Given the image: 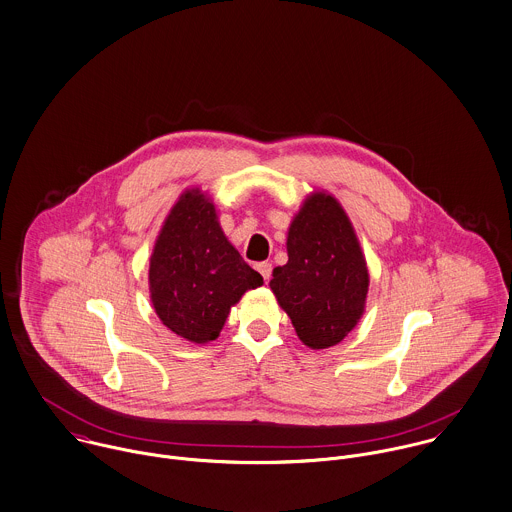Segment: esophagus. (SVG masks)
I'll use <instances>...</instances> for the list:
<instances>
[{
  "label": "esophagus",
  "mask_w": 512,
  "mask_h": 512,
  "mask_svg": "<svg viewBox=\"0 0 512 512\" xmlns=\"http://www.w3.org/2000/svg\"><path fill=\"white\" fill-rule=\"evenodd\" d=\"M256 268H258V272L262 274L264 280H270V276H272V264L270 262H260Z\"/></svg>",
  "instance_id": "1"
}]
</instances>
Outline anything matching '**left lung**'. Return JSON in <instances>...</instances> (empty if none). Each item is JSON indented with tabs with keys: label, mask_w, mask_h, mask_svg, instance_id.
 Returning a JSON list of instances; mask_svg holds the SVG:
<instances>
[{
	"label": "left lung",
	"mask_w": 512,
	"mask_h": 512,
	"mask_svg": "<svg viewBox=\"0 0 512 512\" xmlns=\"http://www.w3.org/2000/svg\"><path fill=\"white\" fill-rule=\"evenodd\" d=\"M288 262L270 288L312 350L344 340L364 314L368 268L356 232L332 194L312 192L288 228Z\"/></svg>",
	"instance_id": "8db88e82"
}]
</instances>
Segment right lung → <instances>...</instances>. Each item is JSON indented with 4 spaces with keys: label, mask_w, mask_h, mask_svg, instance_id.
Instances as JSON below:
<instances>
[{
    "label": "right lung",
    "mask_w": 512,
    "mask_h": 512,
    "mask_svg": "<svg viewBox=\"0 0 512 512\" xmlns=\"http://www.w3.org/2000/svg\"><path fill=\"white\" fill-rule=\"evenodd\" d=\"M150 298L164 326L194 344L220 336L230 308L264 284L224 236L200 188L172 206L150 256Z\"/></svg>",
    "instance_id": "obj_1"
}]
</instances>
